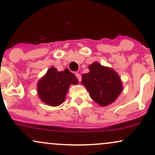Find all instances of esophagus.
Instances as JSON below:
<instances>
[{"label":"esophagus","instance_id":"34e87169","mask_svg":"<svg viewBox=\"0 0 155 155\" xmlns=\"http://www.w3.org/2000/svg\"><path fill=\"white\" fill-rule=\"evenodd\" d=\"M76 78H77V79H78V80H79V81H81V74H77V73H76Z\"/></svg>","mask_w":155,"mask_h":155}]
</instances>
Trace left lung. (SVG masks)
I'll return each instance as SVG.
<instances>
[{
    "instance_id": "left-lung-1",
    "label": "left lung",
    "mask_w": 155,
    "mask_h": 155,
    "mask_svg": "<svg viewBox=\"0 0 155 155\" xmlns=\"http://www.w3.org/2000/svg\"><path fill=\"white\" fill-rule=\"evenodd\" d=\"M89 70L90 72L82 75L81 84L90 97L101 106L114 102L123 90L118 74L111 68L96 62L89 65Z\"/></svg>"
}]
</instances>
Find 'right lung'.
Returning <instances> with one entry per match:
<instances>
[{
  "label": "right lung",
  "instance_id": "1",
  "mask_svg": "<svg viewBox=\"0 0 155 155\" xmlns=\"http://www.w3.org/2000/svg\"><path fill=\"white\" fill-rule=\"evenodd\" d=\"M78 79L74 74L65 69L58 71L54 67L38 81L37 84L38 97L44 104L51 106H58L65 100L67 92L71 84H77Z\"/></svg>",
  "mask_w": 155,
  "mask_h": 155
}]
</instances>
